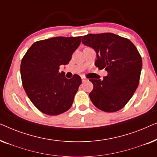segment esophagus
Returning a JSON list of instances; mask_svg holds the SVG:
<instances>
[{"label":"esophagus","mask_w":157,"mask_h":157,"mask_svg":"<svg viewBox=\"0 0 157 157\" xmlns=\"http://www.w3.org/2000/svg\"><path fill=\"white\" fill-rule=\"evenodd\" d=\"M81 79H82V82H84V81H86V77H84V76H81Z\"/></svg>","instance_id":"34e87169"}]
</instances>
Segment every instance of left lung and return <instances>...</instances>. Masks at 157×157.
<instances>
[{"label": "left lung", "mask_w": 157, "mask_h": 157, "mask_svg": "<svg viewBox=\"0 0 157 157\" xmlns=\"http://www.w3.org/2000/svg\"><path fill=\"white\" fill-rule=\"evenodd\" d=\"M83 44L96 53L95 66L108 75L90 79L94 89L89 94L94 106L106 112H115L127 104L137 89L142 60L136 46L127 38L111 33L88 34Z\"/></svg>", "instance_id": "left-lung-1"}]
</instances>
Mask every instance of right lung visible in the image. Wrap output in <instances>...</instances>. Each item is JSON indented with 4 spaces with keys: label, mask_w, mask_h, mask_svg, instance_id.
Returning a JSON list of instances; mask_svg holds the SVG:
<instances>
[{
    "label": "right lung",
    "mask_w": 157,
    "mask_h": 157,
    "mask_svg": "<svg viewBox=\"0 0 157 157\" xmlns=\"http://www.w3.org/2000/svg\"><path fill=\"white\" fill-rule=\"evenodd\" d=\"M81 38L59 36L38 40L21 61L23 89L34 106L45 114H61L72 106L81 78L77 74L66 78L59 68L69 63Z\"/></svg>",
    "instance_id": "add662e5"
}]
</instances>
